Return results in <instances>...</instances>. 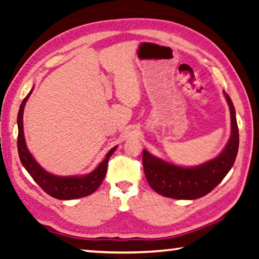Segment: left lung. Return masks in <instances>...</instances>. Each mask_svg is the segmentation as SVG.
<instances>
[{"instance_id":"obj_1","label":"left lung","mask_w":259,"mask_h":259,"mask_svg":"<svg viewBox=\"0 0 259 259\" xmlns=\"http://www.w3.org/2000/svg\"><path fill=\"white\" fill-rule=\"evenodd\" d=\"M231 113V138L221 154L195 168H183L143 151L144 172L148 184L159 194L178 200H195L211 192L234 164L239 148V129L235 109L225 94Z\"/></svg>"}]
</instances>
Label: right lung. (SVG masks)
Returning a JSON list of instances; mask_svg holds the SVG:
<instances>
[{"label":"right lung","instance_id":"add662e5","mask_svg":"<svg viewBox=\"0 0 259 259\" xmlns=\"http://www.w3.org/2000/svg\"><path fill=\"white\" fill-rule=\"evenodd\" d=\"M30 93L24 98L18 112V154L21 163L27 170L35 183L40 186L47 194L51 195L52 198L58 200H73L88 196L97 190L103 183L105 175L107 171V164L111 155L116 150V146L113 147L107 153V155L103 160L97 168L93 172L82 177H59L47 172L42 166L34 160L32 154L28 152L27 146L25 143L24 137V126H23V114L25 104L32 94Z\"/></svg>","mask_w":259,"mask_h":259}]
</instances>
